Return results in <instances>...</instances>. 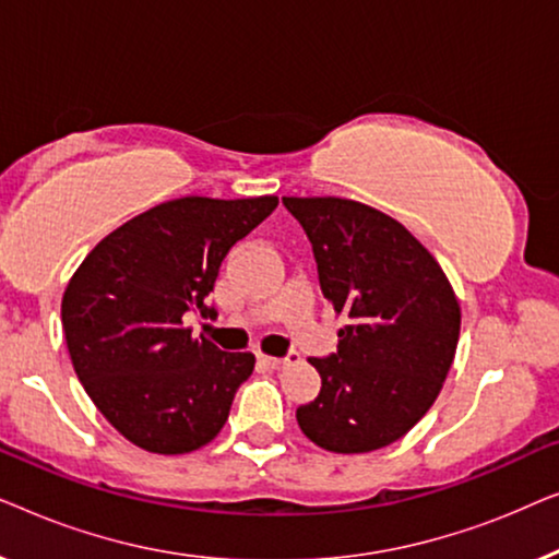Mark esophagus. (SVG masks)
Listing matches in <instances>:
<instances>
[{
    "instance_id": "obj_1",
    "label": "esophagus",
    "mask_w": 559,
    "mask_h": 559,
    "mask_svg": "<svg viewBox=\"0 0 559 559\" xmlns=\"http://www.w3.org/2000/svg\"><path fill=\"white\" fill-rule=\"evenodd\" d=\"M262 361L266 366H272V369H285V366H293L300 361V354H287V356H262Z\"/></svg>"
}]
</instances>
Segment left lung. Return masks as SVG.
<instances>
[{
    "instance_id": "left-lung-1",
    "label": "left lung",
    "mask_w": 559,
    "mask_h": 559,
    "mask_svg": "<svg viewBox=\"0 0 559 559\" xmlns=\"http://www.w3.org/2000/svg\"><path fill=\"white\" fill-rule=\"evenodd\" d=\"M346 318L338 350L310 358L323 386L297 425L331 453L392 445L427 415L453 366L461 305L435 257L386 213L348 198H282Z\"/></svg>"
}]
</instances>
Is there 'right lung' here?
Instances as JSON below:
<instances>
[{
	"label": "right lung",
	"mask_w": 559,
	"mask_h": 559,
	"mask_svg": "<svg viewBox=\"0 0 559 559\" xmlns=\"http://www.w3.org/2000/svg\"><path fill=\"white\" fill-rule=\"evenodd\" d=\"M277 198L188 195L140 213L96 243L68 282V354L98 412L136 448L180 455L216 438L254 354H226L182 325L236 241Z\"/></svg>",
	"instance_id": "1"
}]
</instances>
